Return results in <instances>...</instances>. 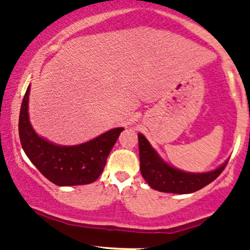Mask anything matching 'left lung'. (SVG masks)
<instances>
[{
	"mask_svg": "<svg viewBox=\"0 0 250 250\" xmlns=\"http://www.w3.org/2000/svg\"><path fill=\"white\" fill-rule=\"evenodd\" d=\"M139 153L143 179L155 190L163 193L189 194L200 190L217 179L228 163L227 161L221 167L208 173H186L162 161L142 134H139Z\"/></svg>",
	"mask_w": 250,
	"mask_h": 250,
	"instance_id": "obj_1",
	"label": "left lung"
}]
</instances>
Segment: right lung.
I'll list each match as a JSON object with an SVG mask.
<instances>
[{"label": "right lung", "instance_id": "add662e5", "mask_svg": "<svg viewBox=\"0 0 250 250\" xmlns=\"http://www.w3.org/2000/svg\"><path fill=\"white\" fill-rule=\"evenodd\" d=\"M30 85L22 100L19 135L22 148L44 177L57 186L89 185L99 179L107 157L125 128H115L79 146L63 147L42 139L34 131L28 117Z\"/></svg>", "mask_w": 250, "mask_h": 250}]
</instances>
